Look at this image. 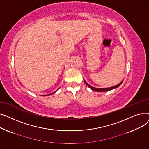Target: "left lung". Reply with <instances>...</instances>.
Returning a JSON list of instances; mask_svg holds the SVG:
<instances>
[{
  "mask_svg": "<svg viewBox=\"0 0 149 149\" xmlns=\"http://www.w3.org/2000/svg\"><path fill=\"white\" fill-rule=\"evenodd\" d=\"M84 83H86V84L88 87H89L92 90H93V91H97V92H106V91H111V90H112V89H115V88H116L119 87L120 86V85L122 84V83H123V81H121L120 83H119L118 84H117V85H116V86H112V87L107 88H94V87H92V86L89 85L84 80Z\"/></svg>",
  "mask_w": 149,
  "mask_h": 149,
  "instance_id": "left-lung-1",
  "label": "left lung"
}]
</instances>
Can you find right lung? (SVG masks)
I'll list each match as a JSON object with an SVG mask.
<instances>
[{
    "mask_svg": "<svg viewBox=\"0 0 149 149\" xmlns=\"http://www.w3.org/2000/svg\"><path fill=\"white\" fill-rule=\"evenodd\" d=\"M56 92H53V93H51V94H49V95H51V94H52V93H55ZM46 96V95H45Z\"/></svg>",
    "mask_w": 149,
    "mask_h": 149,
    "instance_id": "right-lung-1",
    "label": "right lung"
}]
</instances>
